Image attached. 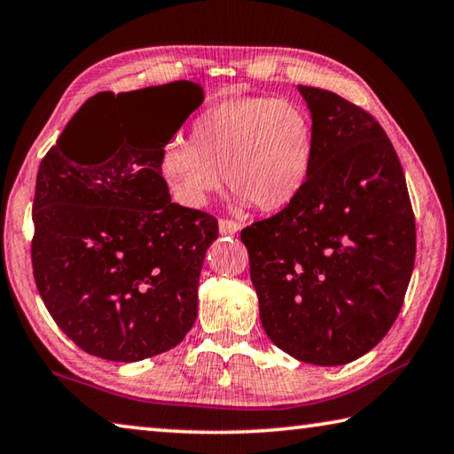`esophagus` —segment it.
I'll list each match as a JSON object with an SVG mask.
<instances>
[{"label":"esophagus","instance_id":"esophagus-1","mask_svg":"<svg viewBox=\"0 0 454 454\" xmlns=\"http://www.w3.org/2000/svg\"><path fill=\"white\" fill-rule=\"evenodd\" d=\"M218 226H220V234H224V236L236 234L238 230H240V224H238V222H234V220H230V218H220Z\"/></svg>","mask_w":454,"mask_h":454}]
</instances>
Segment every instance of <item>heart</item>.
<instances>
[{
  "label": "heart",
  "mask_w": 454,
  "mask_h": 454,
  "mask_svg": "<svg viewBox=\"0 0 454 454\" xmlns=\"http://www.w3.org/2000/svg\"><path fill=\"white\" fill-rule=\"evenodd\" d=\"M314 132L301 104L272 96L218 102L192 126V142L166 144L160 170L176 198L202 206L222 186L238 204L274 212L301 192L312 164Z\"/></svg>",
  "instance_id": "obj_1"
}]
</instances>
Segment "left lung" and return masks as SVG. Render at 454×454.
<instances>
[{
  "label": "left lung",
  "instance_id": "left-lung-1",
  "mask_svg": "<svg viewBox=\"0 0 454 454\" xmlns=\"http://www.w3.org/2000/svg\"><path fill=\"white\" fill-rule=\"evenodd\" d=\"M298 91L312 114L310 172L240 238L270 340L302 363L347 364L395 325L417 226L401 160L372 114L334 91Z\"/></svg>",
  "mask_w": 454,
  "mask_h": 454
}]
</instances>
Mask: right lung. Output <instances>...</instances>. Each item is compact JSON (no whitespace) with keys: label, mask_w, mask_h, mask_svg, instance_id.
<instances>
[{"label":"right lung","mask_w":454,"mask_h":454,"mask_svg":"<svg viewBox=\"0 0 454 454\" xmlns=\"http://www.w3.org/2000/svg\"><path fill=\"white\" fill-rule=\"evenodd\" d=\"M128 93L170 105L167 132L157 134L159 117H121L116 96L102 91L43 156L32 206V266L45 309L82 350L114 363L184 340L206 250L218 238V220L172 202L160 170L202 88L172 82ZM110 137L114 145L106 146Z\"/></svg>","instance_id":"right-lung-1"}]
</instances>
